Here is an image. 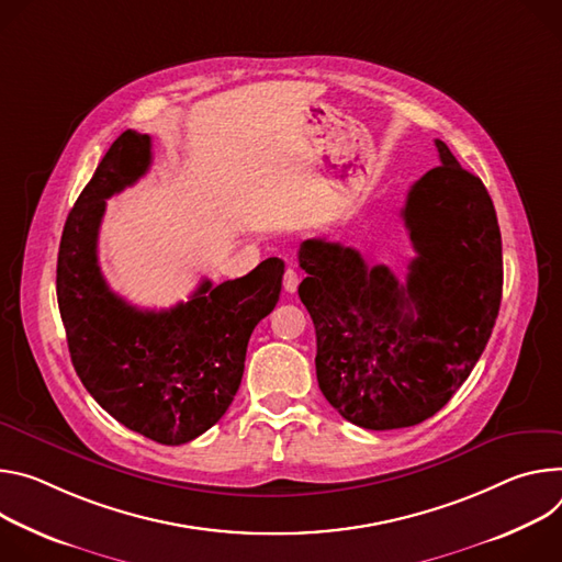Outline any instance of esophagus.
I'll use <instances>...</instances> for the list:
<instances>
[{"instance_id": "esophagus-1", "label": "esophagus", "mask_w": 562, "mask_h": 562, "mask_svg": "<svg viewBox=\"0 0 562 562\" xmlns=\"http://www.w3.org/2000/svg\"><path fill=\"white\" fill-rule=\"evenodd\" d=\"M299 281H301V277H299V272L294 270V268H288L285 270V274H283V288H285V292H296V288H299Z\"/></svg>"}]
</instances>
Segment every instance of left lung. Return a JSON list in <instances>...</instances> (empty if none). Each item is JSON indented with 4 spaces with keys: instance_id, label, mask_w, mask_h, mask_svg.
Instances as JSON below:
<instances>
[{
    "instance_id": "8db88e82",
    "label": "left lung",
    "mask_w": 562,
    "mask_h": 562,
    "mask_svg": "<svg viewBox=\"0 0 562 562\" xmlns=\"http://www.w3.org/2000/svg\"><path fill=\"white\" fill-rule=\"evenodd\" d=\"M440 162L406 196V283L341 243L307 238L299 296L317 333V382L348 422L391 430L438 413L467 382L503 299V238L486 187L435 140Z\"/></svg>"
}]
</instances>
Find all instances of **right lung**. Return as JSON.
Masks as SVG:
<instances>
[{
  "label": "right lung",
  "mask_w": 562,
  "mask_h": 562,
  "mask_svg": "<svg viewBox=\"0 0 562 562\" xmlns=\"http://www.w3.org/2000/svg\"><path fill=\"white\" fill-rule=\"evenodd\" d=\"M151 138L127 130L104 154L65 223L57 255V305L74 368L120 424L178 447L212 428L243 378L247 341L281 294L283 261L214 285L190 301L140 310L111 292L98 266L106 199L147 173Z\"/></svg>",
  "instance_id": "obj_1"
}]
</instances>
